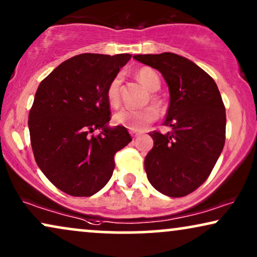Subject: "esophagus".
Returning a JSON list of instances; mask_svg holds the SVG:
<instances>
[{
    "label": "esophagus",
    "mask_w": 257,
    "mask_h": 257,
    "mask_svg": "<svg viewBox=\"0 0 257 257\" xmlns=\"http://www.w3.org/2000/svg\"><path fill=\"white\" fill-rule=\"evenodd\" d=\"M131 135H132L133 139H136V138H138V136L140 135V133H138V132H132V131H131Z\"/></svg>",
    "instance_id": "34e87169"
}]
</instances>
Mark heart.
Segmentation results:
<instances>
[{"mask_svg":"<svg viewBox=\"0 0 257 257\" xmlns=\"http://www.w3.org/2000/svg\"><path fill=\"white\" fill-rule=\"evenodd\" d=\"M136 77L149 91H158L160 89V78L157 71L152 67H142L136 72ZM122 77L112 78L106 89V99L109 104L116 106L119 102V89H121ZM158 111L152 106L145 109H122L113 115L112 121L116 125L124 126L132 132H142L147 126L157 121Z\"/></svg>","mask_w":257,"mask_h":257,"instance_id":"1","label":"heart"}]
</instances>
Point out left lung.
Segmentation results:
<instances>
[{
    "instance_id": "left-lung-1",
    "label": "left lung",
    "mask_w": 257,
    "mask_h": 257,
    "mask_svg": "<svg viewBox=\"0 0 257 257\" xmlns=\"http://www.w3.org/2000/svg\"><path fill=\"white\" fill-rule=\"evenodd\" d=\"M134 59L158 70L170 90L166 134L149 133L154 146L145 158L152 186L168 197L197 190L215 167L225 142V108L215 80L187 58L165 52Z\"/></svg>"
}]
</instances>
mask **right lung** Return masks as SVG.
<instances>
[{
    "label": "right lung",
    "instance_id": "obj_1",
    "mask_svg": "<svg viewBox=\"0 0 257 257\" xmlns=\"http://www.w3.org/2000/svg\"><path fill=\"white\" fill-rule=\"evenodd\" d=\"M131 54L84 53L65 60L39 85L28 116L35 161L54 186L90 197L108 184L116 152L132 141L109 126L106 89ZM98 128L99 136L90 134Z\"/></svg>",
    "mask_w": 257,
    "mask_h": 257
}]
</instances>
